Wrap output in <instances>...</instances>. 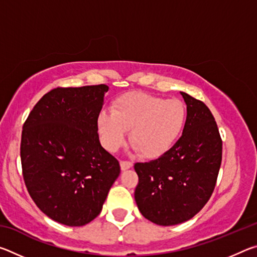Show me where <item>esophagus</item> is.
I'll return each instance as SVG.
<instances>
[{"label":"esophagus","mask_w":257,"mask_h":257,"mask_svg":"<svg viewBox=\"0 0 257 257\" xmlns=\"http://www.w3.org/2000/svg\"><path fill=\"white\" fill-rule=\"evenodd\" d=\"M120 167H121V170H128L133 167V163L130 162V161H120Z\"/></svg>","instance_id":"esophagus-1"}]
</instances>
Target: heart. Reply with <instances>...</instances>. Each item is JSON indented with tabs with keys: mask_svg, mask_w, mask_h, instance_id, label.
Wrapping results in <instances>:
<instances>
[{
	"mask_svg": "<svg viewBox=\"0 0 257 257\" xmlns=\"http://www.w3.org/2000/svg\"><path fill=\"white\" fill-rule=\"evenodd\" d=\"M186 107L179 99H165L154 95L132 92L113 102L112 112L101 111L97 128L104 147L115 152L125 143L146 159H155L171 149L186 122Z\"/></svg>",
	"mask_w": 257,
	"mask_h": 257,
	"instance_id": "b5f03b06",
	"label": "heart"
}]
</instances>
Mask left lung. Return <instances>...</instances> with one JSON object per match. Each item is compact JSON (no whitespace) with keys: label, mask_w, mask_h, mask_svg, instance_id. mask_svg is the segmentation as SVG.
Listing matches in <instances>:
<instances>
[{"label":"left lung","mask_w":257,"mask_h":257,"mask_svg":"<svg viewBox=\"0 0 257 257\" xmlns=\"http://www.w3.org/2000/svg\"><path fill=\"white\" fill-rule=\"evenodd\" d=\"M187 104L181 137L150 162L135 163V201L147 220L173 225L202 210L215 188L222 161V139L205 103L180 92Z\"/></svg>","instance_id":"1"}]
</instances>
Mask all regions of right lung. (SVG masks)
<instances>
[{
	"mask_svg": "<svg viewBox=\"0 0 257 257\" xmlns=\"http://www.w3.org/2000/svg\"><path fill=\"white\" fill-rule=\"evenodd\" d=\"M106 85L56 87L30 111L20 158L27 190L52 220L80 227L96 217L120 175L119 161L102 147L97 116Z\"/></svg>",
	"mask_w": 257,
	"mask_h": 257,
	"instance_id": "1",
	"label": "right lung"
}]
</instances>
